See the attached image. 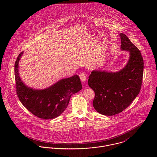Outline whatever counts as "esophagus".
Here are the masks:
<instances>
[{"instance_id": "obj_1", "label": "esophagus", "mask_w": 157, "mask_h": 157, "mask_svg": "<svg viewBox=\"0 0 157 157\" xmlns=\"http://www.w3.org/2000/svg\"><path fill=\"white\" fill-rule=\"evenodd\" d=\"M79 76H80V79L82 82H85V81L86 80V75L85 74L82 73V74H80Z\"/></svg>"}]
</instances>
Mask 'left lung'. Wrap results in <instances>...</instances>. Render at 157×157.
<instances>
[{
    "label": "left lung",
    "instance_id": "8db88e82",
    "mask_svg": "<svg viewBox=\"0 0 157 157\" xmlns=\"http://www.w3.org/2000/svg\"><path fill=\"white\" fill-rule=\"evenodd\" d=\"M121 49L129 52L126 65L118 72L94 70L88 80L95 92L94 109L112 116L127 108L138 95L142 84L144 62L140 50L123 33L120 34Z\"/></svg>",
    "mask_w": 157,
    "mask_h": 157
}]
</instances>
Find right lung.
<instances>
[{
    "instance_id": "right-lung-1",
    "label": "right lung",
    "mask_w": 157,
    "mask_h": 157,
    "mask_svg": "<svg viewBox=\"0 0 157 157\" xmlns=\"http://www.w3.org/2000/svg\"><path fill=\"white\" fill-rule=\"evenodd\" d=\"M23 52L15 62L14 75L16 92L23 105L33 115L45 120L61 115L67 108L71 95L82 90L77 75L62 79L44 90H34L24 84L19 76V63Z\"/></svg>"
}]
</instances>
